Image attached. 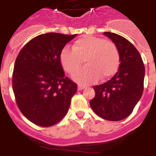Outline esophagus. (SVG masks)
Listing matches in <instances>:
<instances>
[{"mask_svg": "<svg viewBox=\"0 0 156 156\" xmlns=\"http://www.w3.org/2000/svg\"><path fill=\"white\" fill-rule=\"evenodd\" d=\"M84 88H85V86L81 85V84H78V90H81L84 89Z\"/></svg>", "mask_w": 156, "mask_h": 156, "instance_id": "obj_1", "label": "esophagus"}]
</instances>
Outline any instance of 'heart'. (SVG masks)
<instances>
[{
	"mask_svg": "<svg viewBox=\"0 0 156 156\" xmlns=\"http://www.w3.org/2000/svg\"><path fill=\"white\" fill-rule=\"evenodd\" d=\"M84 60L87 66L72 76L81 84L95 82L99 78L105 79L115 73L120 62V54L117 45L111 40L84 35L77 39L72 50L62 49L59 61L66 72L73 74L82 65Z\"/></svg>",
	"mask_w": 156,
	"mask_h": 156,
	"instance_id": "heart-1",
	"label": "heart"
}]
</instances>
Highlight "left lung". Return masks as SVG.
<instances>
[{"label": "left lung", "instance_id": "left-lung-1", "mask_svg": "<svg viewBox=\"0 0 156 156\" xmlns=\"http://www.w3.org/2000/svg\"><path fill=\"white\" fill-rule=\"evenodd\" d=\"M120 54L119 71L110 80L94 86L95 97L90 101L93 111L108 121H120L130 115L144 92L145 67L136 48L122 36L104 32Z\"/></svg>", "mask_w": 156, "mask_h": 156}]
</instances>
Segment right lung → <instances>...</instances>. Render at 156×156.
<instances>
[{"mask_svg": "<svg viewBox=\"0 0 156 156\" xmlns=\"http://www.w3.org/2000/svg\"><path fill=\"white\" fill-rule=\"evenodd\" d=\"M77 34L49 32L29 41L19 53L12 72V90L23 115L50 127L68 112L77 84L65 76L59 54Z\"/></svg>", "mask_w": 156, "mask_h": 156, "instance_id": "1", "label": "right lung"}]
</instances>
